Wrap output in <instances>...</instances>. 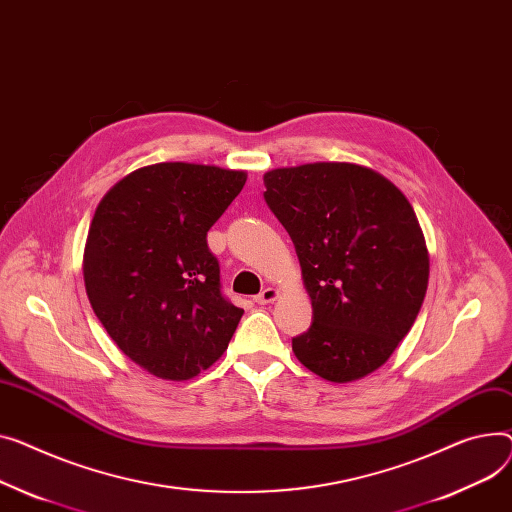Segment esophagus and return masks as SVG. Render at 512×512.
I'll list each match as a JSON object with an SVG mask.
<instances>
[{
  "mask_svg": "<svg viewBox=\"0 0 512 512\" xmlns=\"http://www.w3.org/2000/svg\"><path fill=\"white\" fill-rule=\"evenodd\" d=\"M278 296H280V290H278V288L267 286V288H263V290L255 296V302H257V304H269V302H274Z\"/></svg>",
  "mask_w": 512,
  "mask_h": 512,
  "instance_id": "1",
  "label": "esophagus"
}]
</instances>
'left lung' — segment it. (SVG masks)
I'll return each instance as SVG.
<instances>
[{
  "mask_svg": "<svg viewBox=\"0 0 512 512\" xmlns=\"http://www.w3.org/2000/svg\"><path fill=\"white\" fill-rule=\"evenodd\" d=\"M263 183L313 302V325L292 339L294 356L331 383L366 377L410 333L426 296L430 257L412 203L354 162L282 166Z\"/></svg>",
  "mask_w": 512,
  "mask_h": 512,
  "instance_id": "left-lung-1",
  "label": "left lung"
}]
</instances>
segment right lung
Instances as JSON below:
<instances>
[{
	"mask_svg": "<svg viewBox=\"0 0 512 512\" xmlns=\"http://www.w3.org/2000/svg\"><path fill=\"white\" fill-rule=\"evenodd\" d=\"M245 181V170L214 164H148L94 212L82 259L92 311L117 348L162 381L210 368L245 313L222 296L206 241Z\"/></svg>",
	"mask_w": 512,
	"mask_h": 512,
	"instance_id": "obj_1",
	"label": "right lung"
}]
</instances>
